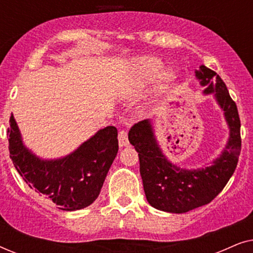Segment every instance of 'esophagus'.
Masks as SVG:
<instances>
[{
    "label": "esophagus",
    "mask_w": 253,
    "mask_h": 253,
    "mask_svg": "<svg viewBox=\"0 0 253 253\" xmlns=\"http://www.w3.org/2000/svg\"><path fill=\"white\" fill-rule=\"evenodd\" d=\"M119 144L121 147L127 146L129 145V139H127V132L126 130H121L119 132Z\"/></svg>",
    "instance_id": "esophagus-1"
}]
</instances>
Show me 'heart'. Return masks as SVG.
<instances>
[{
  "instance_id": "heart-1",
  "label": "heart",
  "mask_w": 253,
  "mask_h": 253,
  "mask_svg": "<svg viewBox=\"0 0 253 253\" xmlns=\"http://www.w3.org/2000/svg\"><path fill=\"white\" fill-rule=\"evenodd\" d=\"M138 82L143 85L152 84L160 78L162 83H169L174 77L170 70L164 71V63L155 57H144L137 63Z\"/></svg>"
}]
</instances>
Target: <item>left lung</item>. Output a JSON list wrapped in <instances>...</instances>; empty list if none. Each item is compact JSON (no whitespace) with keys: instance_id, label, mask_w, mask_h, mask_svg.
<instances>
[{"instance_id":"8db88e82","label":"left lung","mask_w":253,"mask_h":253,"mask_svg":"<svg viewBox=\"0 0 253 253\" xmlns=\"http://www.w3.org/2000/svg\"><path fill=\"white\" fill-rule=\"evenodd\" d=\"M195 74L200 86L205 87L204 94H212L222 109L229 127L226 147L210 166L185 169L169 161L158 143L151 120L138 122L129 131V141L139 155L147 202L164 212L186 213L212 202L234 174L241 152V121L226 84L205 65H200Z\"/></svg>"}]
</instances>
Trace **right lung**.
<instances>
[{
  "label": "right lung",
  "instance_id": "obj_1",
  "mask_svg": "<svg viewBox=\"0 0 253 253\" xmlns=\"http://www.w3.org/2000/svg\"><path fill=\"white\" fill-rule=\"evenodd\" d=\"M8 127L10 158L31 189L62 211H77L98 198L119 151L117 129L106 126L70 154L42 159L24 144L13 115Z\"/></svg>",
  "mask_w": 253,
  "mask_h": 253
}]
</instances>
